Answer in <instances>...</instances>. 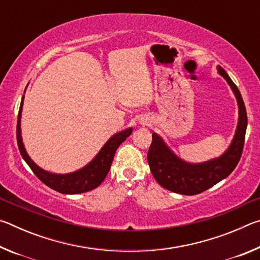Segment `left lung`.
Listing matches in <instances>:
<instances>
[{"label": "left lung", "instance_id": "left-lung-1", "mask_svg": "<svg viewBox=\"0 0 260 260\" xmlns=\"http://www.w3.org/2000/svg\"><path fill=\"white\" fill-rule=\"evenodd\" d=\"M218 73L231 86L239 105V122L231 146L221 156L200 164L184 161L166 146L159 135L152 133L148 151V162L156 181L167 190L181 195H196L214 186L230 175L239 162L243 151L248 117L239 88L221 67Z\"/></svg>", "mask_w": 260, "mask_h": 260}]
</instances>
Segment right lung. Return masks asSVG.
I'll list each match as a JSON object with an SVG mask.
<instances>
[{
    "label": "right lung",
    "mask_w": 260,
    "mask_h": 260,
    "mask_svg": "<svg viewBox=\"0 0 260 260\" xmlns=\"http://www.w3.org/2000/svg\"><path fill=\"white\" fill-rule=\"evenodd\" d=\"M24 98L25 96L23 95L18 113V121H17V142H18V148L21 153V157L27 162V165L33 171V173L49 188L61 193H68V195L86 192L99 187L109 173L114 153H116L118 147L128 138L133 128H126L111 136L107 141V143L102 147V149H101L98 155L95 156L94 159L88 162L86 166H83L82 169L76 171V172L67 174L51 173L35 164L25 150L20 131V118L21 111H23Z\"/></svg>",
    "instance_id": "right-lung-1"
}]
</instances>
